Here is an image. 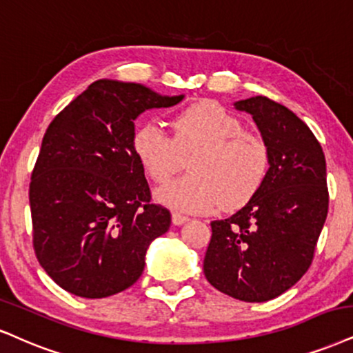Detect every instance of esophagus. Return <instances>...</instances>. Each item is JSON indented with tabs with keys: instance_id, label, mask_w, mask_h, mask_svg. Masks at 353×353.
<instances>
[{
	"instance_id": "34e87169",
	"label": "esophagus",
	"mask_w": 353,
	"mask_h": 353,
	"mask_svg": "<svg viewBox=\"0 0 353 353\" xmlns=\"http://www.w3.org/2000/svg\"><path fill=\"white\" fill-rule=\"evenodd\" d=\"M186 221H188V217L183 214H178V212H173L172 214V223L175 225H181L183 223H186Z\"/></svg>"
}]
</instances>
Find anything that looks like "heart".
I'll list each match as a JSON object with an SVG mask.
<instances>
[{
    "mask_svg": "<svg viewBox=\"0 0 353 353\" xmlns=\"http://www.w3.org/2000/svg\"><path fill=\"white\" fill-rule=\"evenodd\" d=\"M130 145L155 183L165 185L188 157L191 175L157 193L165 206L181 212L236 210L262 188L270 152L262 137L243 130L242 121L214 101H198L172 117V137L155 123L134 130Z\"/></svg>",
    "mask_w": 353,
    "mask_h": 353,
    "instance_id": "obj_1",
    "label": "heart"
}]
</instances>
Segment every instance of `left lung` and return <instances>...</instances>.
<instances>
[{"instance_id":"obj_1","label":"left lung","mask_w":353,"mask_h":353,"mask_svg":"<svg viewBox=\"0 0 353 353\" xmlns=\"http://www.w3.org/2000/svg\"><path fill=\"white\" fill-rule=\"evenodd\" d=\"M255 121L270 152L262 188L228 219L212 221L206 280L221 293L263 303L307 272L329 210L325 157L311 129L280 103H234Z\"/></svg>"}]
</instances>
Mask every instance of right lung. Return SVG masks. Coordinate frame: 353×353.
Returning <instances> with one entry per match:
<instances>
[{"label":"right lung","mask_w":353,"mask_h":353,"mask_svg":"<svg viewBox=\"0 0 353 353\" xmlns=\"http://www.w3.org/2000/svg\"><path fill=\"white\" fill-rule=\"evenodd\" d=\"M139 83L98 80L47 128L29 185L32 242L47 275L81 298H106L139 280L145 252L172 223L150 203L130 145L134 121L175 106Z\"/></svg>","instance_id":"add662e5"}]
</instances>
